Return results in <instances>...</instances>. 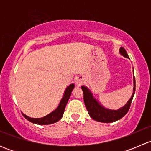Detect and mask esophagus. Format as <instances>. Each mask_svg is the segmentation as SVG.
I'll return each mask as SVG.
<instances>
[{"label":"esophagus","mask_w":151,"mask_h":151,"mask_svg":"<svg viewBox=\"0 0 151 151\" xmlns=\"http://www.w3.org/2000/svg\"><path fill=\"white\" fill-rule=\"evenodd\" d=\"M79 82H80V83H81L82 81H83V80H82V79H79V80H78Z\"/></svg>","instance_id":"esophagus-1"}]
</instances>
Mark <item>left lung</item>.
I'll list each match as a JSON object with an SVG mask.
<instances>
[{
    "label": "left lung",
    "instance_id": "1",
    "mask_svg": "<svg viewBox=\"0 0 151 151\" xmlns=\"http://www.w3.org/2000/svg\"><path fill=\"white\" fill-rule=\"evenodd\" d=\"M120 52L124 57L129 58L126 50L123 47L120 49ZM134 93L129 101L126 103L123 107L118 110H111V109H105L101 105H100L97 102L96 100L93 97L92 94L90 92L89 90L85 86H82V89L83 91V99H84V103L87 108L90 116L93 120L102 123H112L120 120L128 112L129 108L131 106L132 99H133L134 95L135 92V78L134 77Z\"/></svg>",
    "mask_w": 151,
    "mask_h": 151
}]
</instances>
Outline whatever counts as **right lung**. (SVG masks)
Returning a JSON list of instances; mask_svg holds the SVG:
<instances>
[{
    "label": "right lung",
    "instance_id": "right-lung-1",
    "mask_svg": "<svg viewBox=\"0 0 151 151\" xmlns=\"http://www.w3.org/2000/svg\"><path fill=\"white\" fill-rule=\"evenodd\" d=\"M74 85L71 84L66 88V91L64 93V95H63V98H62L61 101H60V104H59L57 109L55 111H53L52 112H51L50 114H49V115H46V116L41 118H33L27 116L25 114H22V115L30 122L36 123V124L48 125L58 122L63 117V112H64L65 110V107H66L67 102H68V99L70 98V96H71V91L74 89Z\"/></svg>",
    "mask_w": 151,
    "mask_h": 151
}]
</instances>
